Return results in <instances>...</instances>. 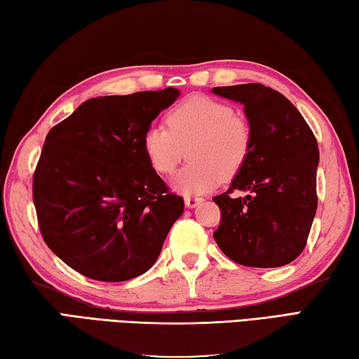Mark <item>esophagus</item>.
<instances>
[{"mask_svg": "<svg viewBox=\"0 0 359 359\" xmlns=\"http://www.w3.org/2000/svg\"><path fill=\"white\" fill-rule=\"evenodd\" d=\"M201 201H203V198H200V197H186V198H184V203H186V206H187L189 209L197 208Z\"/></svg>", "mask_w": 359, "mask_h": 359, "instance_id": "esophagus-1", "label": "esophagus"}]
</instances>
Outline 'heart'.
Segmentation results:
<instances>
[{"label":"heart","mask_w":359,"mask_h":359,"mask_svg":"<svg viewBox=\"0 0 359 359\" xmlns=\"http://www.w3.org/2000/svg\"><path fill=\"white\" fill-rule=\"evenodd\" d=\"M167 126L153 125L142 137L148 164L159 175L172 173L184 158L191 162L172 186L182 195H203L241 172L252 148V131L231 104L192 95L168 111Z\"/></svg>","instance_id":"1"}]
</instances>
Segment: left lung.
<instances>
[{"mask_svg":"<svg viewBox=\"0 0 359 359\" xmlns=\"http://www.w3.org/2000/svg\"><path fill=\"white\" fill-rule=\"evenodd\" d=\"M212 93L243 104L252 131L245 165L212 198L222 211L214 239L242 266H286L305 248L316 215L317 140L297 107L270 87L239 84ZM239 190L245 198L231 195Z\"/></svg>","mask_w":359,"mask_h":359,"instance_id":"8db88e82","label":"left lung"}]
</instances>
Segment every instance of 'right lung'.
I'll return each instance as SVG.
<instances>
[{
  "instance_id": "1",
  "label": "right lung",
  "mask_w": 359,
  "mask_h": 359,
  "mask_svg": "<svg viewBox=\"0 0 359 359\" xmlns=\"http://www.w3.org/2000/svg\"><path fill=\"white\" fill-rule=\"evenodd\" d=\"M180 90L84 101L45 139L32 198L46 245L97 281L145 273L184 211L148 164L142 137Z\"/></svg>"
}]
</instances>
